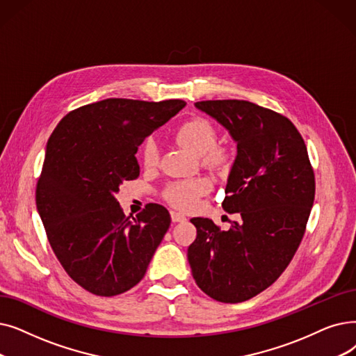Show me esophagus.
I'll list each match as a JSON object with an SVG mask.
<instances>
[{"instance_id":"obj_1","label":"esophagus","mask_w":356,"mask_h":356,"mask_svg":"<svg viewBox=\"0 0 356 356\" xmlns=\"http://www.w3.org/2000/svg\"><path fill=\"white\" fill-rule=\"evenodd\" d=\"M170 215H172V221L173 222H181V221L186 220V216L181 215L180 212H176V211H172V212H170Z\"/></svg>"}]
</instances>
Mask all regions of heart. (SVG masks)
Returning <instances> with one entry per match:
<instances>
[{"label": "heart", "mask_w": 356, "mask_h": 356, "mask_svg": "<svg viewBox=\"0 0 356 356\" xmlns=\"http://www.w3.org/2000/svg\"><path fill=\"white\" fill-rule=\"evenodd\" d=\"M175 136L184 148L200 156L202 163L212 168L222 170L233 161V149L227 145H216L218 131L204 118H192L183 122L176 129ZM141 161L145 168H154L159 164V145L154 140H148L143 145ZM209 189L211 181L207 177L176 180L167 184L164 199L177 209L191 211Z\"/></svg>", "instance_id": "b5f03b06"}]
</instances>
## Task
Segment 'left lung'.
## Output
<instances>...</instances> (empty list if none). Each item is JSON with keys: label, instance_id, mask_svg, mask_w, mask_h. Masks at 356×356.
Masks as SVG:
<instances>
[{"label": "left lung", "instance_id": "obj_1", "mask_svg": "<svg viewBox=\"0 0 356 356\" xmlns=\"http://www.w3.org/2000/svg\"><path fill=\"white\" fill-rule=\"evenodd\" d=\"M237 143L222 208L240 213L228 231L192 218L188 260L196 285L220 302L250 300L286 269L304 237L316 193L305 143L284 115L245 100L196 102Z\"/></svg>", "mask_w": 356, "mask_h": 356}]
</instances>
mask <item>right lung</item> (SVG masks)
<instances>
[{"instance_id":"obj_1","label":"right lung","mask_w":356,"mask_h":356,"mask_svg":"<svg viewBox=\"0 0 356 356\" xmlns=\"http://www.w3.org/2000/svg\"><path fill=\"white\" fill-rule=\"evenodd\" d=\"M184 104L106 99L71 111L49 138L36 207L59 264L95 296L134 288L167 233L164 207L148 204L131 220L115 195L140 176L138 147Z\"/></svg>"}]
</instances>
